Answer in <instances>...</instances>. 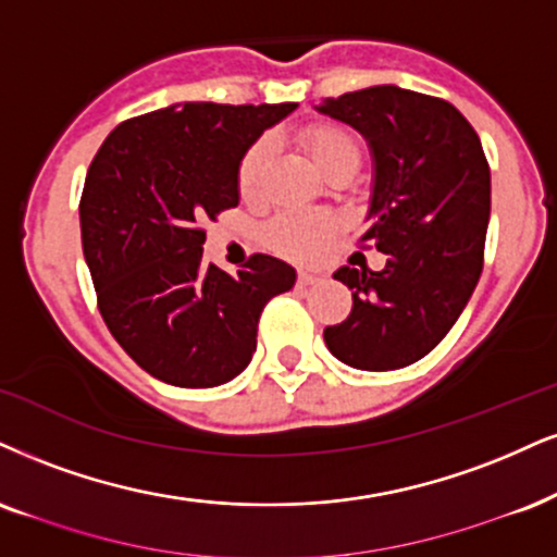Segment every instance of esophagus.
<instances>
[{
	"instance_id": "esophagus-1",
	"label": "esophagus",
	"mask_w": 557,
	"mask_h": 557,
	"mask_svg": "<svg viewBox=\"0 0 557 557\" xmlns=\"http://www.w3.org/2000/svg\"><path fill=\"white\" fill-rule=\"evenodd\" d=\"M297 284H299V286H312V284H318V276H314V273L299 271V276H297Z\"/></svg>"
}]
</instances>
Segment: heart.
<instances>
[{
  "label": "heart",
  "mask_w": 557,
  "mask_h": 557,
  "mask_svg": "<svg viewBox=\"0 0 557 557\" xmlns=\"http://www.w3.org/2000/svg\"><path fill=\"white\" fill-rule=\"evenodd\" d=\"M301 144L312 160L318 162L322 173H331L338 164L351 162L359 168L361 149L346 128L331 126V123H314L301 132ZM271 164V139H258L245 149L237 168V188L245 201H258L263 196V185ZM335 219L331 211L312 209H284L265 224V239L273 250L289 258H314L331 239Z\"/></svg>",
  "instance_id": "heart-1"
}]
</instances>
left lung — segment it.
Returning a JSON list of instances; mask_svg holds the SVG:
<instances>
[{"instance_id":"1","label":"left lung","mask_w":557,"mask_h":557,"mask_svg":"<svg viewBox=\"0 0 557 557\" xmlns=\"http://www.w3.org/2000/svg\"><path fill=\"white\" fill-rule=\"evenodd\" d=\"M318 111L372 144V226L359 245L387 256L382 271L333 273L354 292V307L325 327V346L354 369H403L434 351L475 292L491 219L488 160L470 121L434 95L380 85Z\"/></svg>"}]
</instances>
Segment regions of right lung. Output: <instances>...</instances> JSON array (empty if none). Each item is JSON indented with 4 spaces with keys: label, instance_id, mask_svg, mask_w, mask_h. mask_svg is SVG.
Instances as JSON below:
<instances>
[{
    "label": "right lung",
    "instance_id": "add662e5",
    "mask_svg": "<svg viewBox=\"0 0 557 557\" xmlns=\"http://www.w3.org/2000/svg\"><path fill=\"white\" fill-rule=\"evenodd\" d=\"M297 102H183L119 123L89 164L82 250L108 331L144 372L216 387L256 354L263 307L297 281L271 256L203 265L206 222L235 209L245 149Z\"/></svg>",
    "mask_w": 557,
    "mask_h": 557
}]
</instances>
